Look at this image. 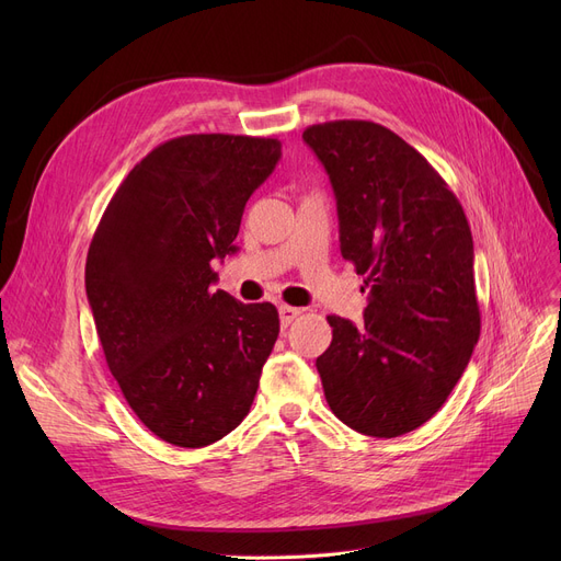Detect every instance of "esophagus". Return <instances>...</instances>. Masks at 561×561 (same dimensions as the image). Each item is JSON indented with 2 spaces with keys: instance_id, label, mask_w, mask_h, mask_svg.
Listing matches in <instances>:
<instances>
[{
  "instance_id": "1",
  "label": "esophagus",
  "mask_w": 561,
  "mask_h": 561,
  "mask_svg": "<svg viewBox=\"0 0 561 561\" xmlns=\"http://www.w3.org/2000/svg\"><path fill=\"white\" fill-rule=\"evenodd\" d=\"M302 311L298 307H288V305H282L279 307V320H282V328H288L293 320H296Z\"/></svg>"
}]
</instances>
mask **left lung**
Instances as JSON below:
<instances>
[{"label": "left lung", "instance_id": "8db88e82", "mask_svg": "<svg viewBox=\"0 0 561 561\" xmlns=\"http://www.w3.org/2000/svg\"><path fill=\"white\" fill-rule=\"evenodd\" d=\"M302 138L330 174L341 254L370 288L364 325L328 316L322 391L347 427L402 436L444 407L480 339L473 236L444 176L391 129L334 121Z\"/></svg>", "mask_w": 561, "mask_h": 561}]
</instances>
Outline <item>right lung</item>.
<instances>
[{
    "mask_svg": "<svg viewBox=\"0 0 561 561\" xmlns=\"http://www.w3.org/2000/svg\"><path fill=\"white\" fill-rule=\"evenodd\" d=\"M282 157L277 138L188 134L125 176L85 259L106 366L140 423L204 448L248 416L279 334L275 305L214 290L250 195Z\"/></svg>",
    "mask_w": 561,
    "mask_h": 561,
    "instance_id": "right-lung-1",
    "label": "right lung"
}]
</instances>
